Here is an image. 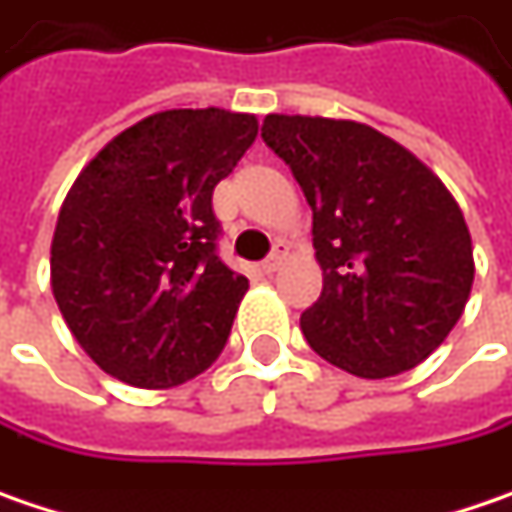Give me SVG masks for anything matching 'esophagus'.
Wrapping results in <instances>:
<instances>
[{
  "mask_svg": "<svg viewBox=\"0 0 512 512\" xmlns=\"http://www.w3.org/2000/svg\"><path fill=\"white\" fill-rule=\"evenodd\" d=\"M285 253H288V250H285V244L279 241V244H276V247H274V253H271V256H268V259L262 262L265 274H274V271H279V265L285 262Z\"/></svg>",
  "mask_w": 512,
  "mask_h": 512,
  "instance_id": "1",
  "label": "esophagus"
}]
</instances>
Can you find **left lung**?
Returning <instances> with one entry per match:
<instances>
[{"label":"left lung","instance_id":"left-lung-1","mask_svg":"<svg viewBox=\"0 0 512 512\" xmlns=\"http://www.w3.org/2000/svg\"><path fill=\"white\" fill-rule=\"evenodd\" d=\"M262 139L311 206L323 291L300 317L309 347L361 379L417 367L455 329L475 279L443 180L358 122L271 113Z\"/></svg>","mask_w":512,"mask_h":512}]
</instances>
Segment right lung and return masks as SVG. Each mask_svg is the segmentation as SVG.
Returning <instances> with one entry per match:
<instances>
[{
    "mask_svg": "<svg viewBox=\"0 0 512 512\" xmlns=\"http://www.w3.org/2000/svg\"><path fill=\"white\" fill-rule=\"evenodd\" d=\"M256 133L250 113H154L101 148L69 189L52 291L75 341L113 379L174 387L221 355L247 276L218 259L212 192Z\"/></svg>",
    "mask_w": 512,
    "mask_h": 512,
    "instance_id": "right-lung-1",
    "label": "right lung"
}]
</instances>
